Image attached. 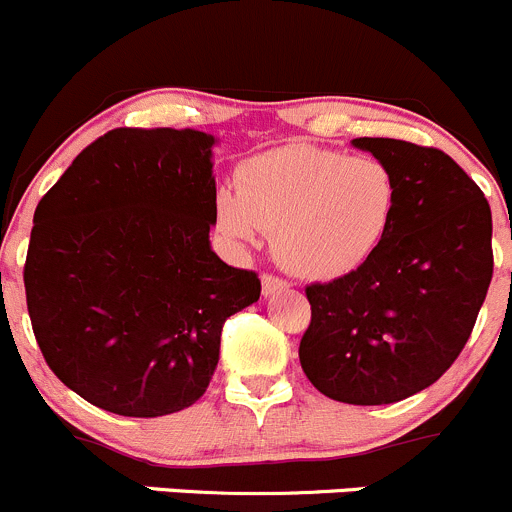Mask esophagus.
Masks as SVG:
<instances>
[{"mask_svg": "<svg viewBox=\"0 0 512 512\" xmlns=\"http://www.w3.org/2000/svg\"><path fill=\"white\" fill-rule=\"evenodd\" d=\"M261 286H263V296H273V293H278V291H286L288 283L283 281V278L273 276V273H263Z\"/></svg>", "mask_w": 512, "mask_h": 512, "instance_id": "esophagus-1", "label": "esophagus"}]
</instances>
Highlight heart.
<instances>
[{"label":"heart","mask_w":512,"mask_h":512,"mask_svg":"<svg viewBox=\"0 0 512 512\" xmlns=\"http://www.w3.org/2000/svg\"><path fill=\"white\" fill-rule=\"evenodd\" d=\"M396 174L373 156L283 146L246 161L216 196V226L241 249L263 234L291 273L331 281L371 261L391 234Z\"/></svg>","instance_id":"heart-1"}]
</instances>
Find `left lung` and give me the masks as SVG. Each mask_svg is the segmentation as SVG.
Wrapping results in <instances>:
<instances>
[{
  "instance_id": "left-lung-1",
  "label": "left lung",
  "mask_w": 512,
  "mask_h": 512,
  "mask_svg": "<svg viewBox=\"0 0 512 512\" xmlns=\"http://www.w3.org/2000/svg\"><path fill=\"white\" fill-rule=\"evenodd\" d=\"M353 146L396 174V221L358 271L306 286L298 358L323 396L383 406L438 381L468 343L493 278V216L445 151L371 136Z\"/></svg>"
}]
</instances>
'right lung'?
I'll return each mask as SVG.
<instances>
[{"mask_svg": "<svg viewBox=\"0 0 512 512\" xmlns=\"http://www.w3.org/2000/svg\"><path fill=\"white\" fill-rule=\"evenodd\" d=\"M211 134L111 129L34 211L24 291L54 376L116 416L184 411L209 388L256 271L211 251Z\"/></svg>", "mask_w": 512, "mask_h": 512, "instance_id": "right-lung-1", "label": "right lung"}]
</instances>
